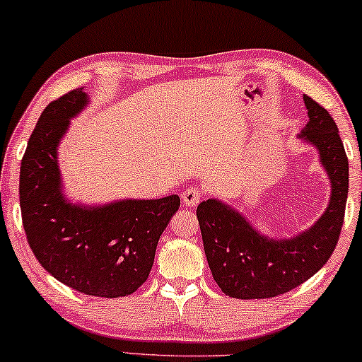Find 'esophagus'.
<instances>
[{"instance_id": "esophagus-1", "label": "esophagus", "mask_w": 362, "mask_h": 362, "mask_svg": "<svg viewBox=\"0 0 362 362\" xmlns=\"http://www.w3.org/2000/svg\"><path fill=\"white\" fill-rule=\"evenodd\" d=\"M181 199H182V204L187 206V207H194L201 202L202 199V191L199 187H189V189H186L185 192L181 194Z\"/></svg>"}]
</instances>
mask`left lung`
Here are the masks:
<instances>
[{
  "mask_svg": "<svg viewBox=\"0 0 362 362\" xmlns=\"http://www.w3.org/2000/svg\"><path fill=\"white\" fill-rule=\"evenodd\" d=\"M303 100L310 122L301 138L318 148L331 180L328 209L310 230L295 239L272 240L221 201L197 206L207 264L216 284L232 298H274L296 288L328 262L339 240L349 186L348 156L329 112L308 95Z\"/></svg>",
  "mask_w": 362,
  "mask_h": 362,
  "instance_id": "obj_1",
  "label": "left lung"
}]
</instances>
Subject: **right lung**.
<instances>
[{"instance_id": "add662e5", "label": "right lung", "mask_w": 362, "mask_h": 362, "mask_svg": "<svg viewBox=\"0 0 362 362\" xmlns=\"http://www.w3.org/2000/svg\"><path fill=\"white\" fill-rule=\"evenodd\" d=\"M86 103V92L74 88L39 117L19 173L23 227L34 257L54 279L81 293L118 298L146 281L158 240L181 201L173 194L87 209L64 199L57 145Z\"/></svg>"}]
</instances>
